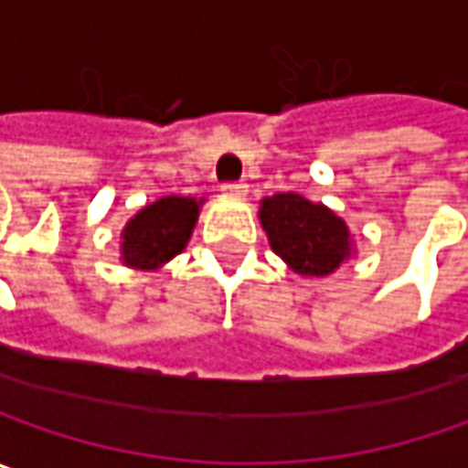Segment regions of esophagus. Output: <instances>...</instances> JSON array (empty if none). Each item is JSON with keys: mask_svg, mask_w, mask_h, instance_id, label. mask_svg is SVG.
Instances as JSON below:
<instances>
[{"mask_svg": "<svg viewBox=\"0 0 468 468\" xmlns=\"http://www.w3.org/2000/svg\"><path fill=\"white\" fill-rule=\"evenodd\" d=\"M222 191H225L228 197H246L249 184H243V181H228V184H222Z\"/></svg>", "mask_w": 468, "mask_h": 468, "instance_id": "esophagus-1", "label": "esophagus"}]
</instances>
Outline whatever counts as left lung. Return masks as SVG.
<instances>
[{
	"label": "left lung",
	"instance_id": "8db88e82",
	"mask_svg": "<svg viewBox=\"0 0 468 468\" xmlns=\"http://www.w3.org/2000/svg\"><path fill=\"white\" fill-rule=\"evenodd\" d=\"M264 225L271 250L305 277H324L352 253L345 219L324 204H311L300 194H274L261 202Z\"/></svg>",
	"mask_w": 468,
	"mask_h": 468
}]
</instances>
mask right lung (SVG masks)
Here are the masks:
<instances>
[{
	"instance_id": "obj_1",
	"label": "right lung",
	"mask_w": 468,
	"mask_h": 468,
	"mask_svg": "<svg viewBox=\"0 0 468 468\" xmlns=\"http://www.w3.org/2000/svg\"><path fill=\"white\" fill-rule=\"evenodd\" d=\"M199 215L197 199L165 197L150 204L123 230V261L137 269H154L181 253Z\"/></svg>"
}]
</instances>
